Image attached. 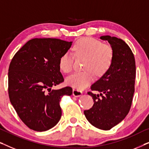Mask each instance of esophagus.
I'll list each match as a JSON object with an SVG mask.
<instances>
[{
  "instance_id": "1",
  "label": "esophagus",
  "mask_w": 149,
  "mask_h": 149,
  "mask_svg": "<svg viewBox=\"0 0 149 149\" xmlns=\"http://www.w3.org/2000/svg\"><path fill=\"white\" fill-rule=\"evenodd\" d=\"M72 94L74 97H79L83 94V93H82V91H81V90H79V89H73Z\"/></svg>"
}]
</instances>
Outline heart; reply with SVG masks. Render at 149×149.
<instances>
[{
    "label": "heart",
    "mask_w": 149,
    "mask_h": 149,
    "mask_svg": "<svg viewBox=\"0 0 149 149\" xmlns=\"http://www.w3.org/2000/svg\"><path fill=\"white\" fill-rule=\"evenodd\" d=\"M73 52L77 57H86L82 72H76L67 77L66 83L78 89L86 87L93 79L95 74L100 76L107 72L113 60L114 52L109 45L104 44L93 38H83L73 47ZM74 57L68 52L61 56L59 66L65 73L72 71Z\"/></svg>",
    "instance_id": "b5f03b06"
}]
</instances>
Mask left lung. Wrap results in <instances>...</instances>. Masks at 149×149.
I'll list each match as a JSON object with an SVG mask.
<instances>
[{"label":"left lung","instance_id":"8db88e82","mask_svg":"<svg viewBox=\"0 0 149 149\" xmlns=\"http://www.w3.org/2000/svg\"><path fill=\"white\" fill-rule=\"evenodd\" d=\"M114 52L112 64L107 72L91 86L88 91L94 102L93 107L84 111L85 117L98 129L109 130L125 119L132 106L136 79V62L130 47L121 38L102 36Z\"/></svg>","mask_w":149,"mask_h":149}]
</instances>
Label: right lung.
Wrapping results in <instances>:
<instances>
[{"label": "right lung", "instance_id": "right-lung-1", "mask_svg": "<svg viewBox=\"0 0 149 149\" xmlns=\"http://www.w3.org/2000/svg\"><path fill=\"white\" fill-rule=\"evenodd\" d=\"M72 42L58 38H33L15 54L8 72V93L20 119L34 131L54 127L62 116L60 101L72 89H52L64 82L59 62Z\"/></svg>", "mask_w": 149, "mask_h": 149}]
</instances>
